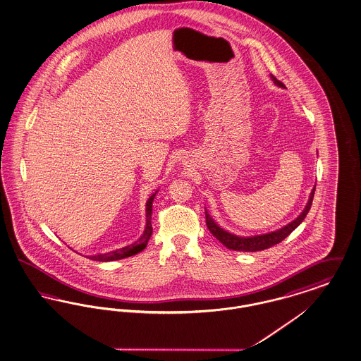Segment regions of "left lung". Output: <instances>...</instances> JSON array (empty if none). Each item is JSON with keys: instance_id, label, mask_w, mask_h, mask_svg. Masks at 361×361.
Listing matches in <instances>:
<instances>
[{"instance_id": "left-lung-1", "label": "left lung", "mask_w": 361, "mask_h": 361, "mask_svg": "<svg viewBox=\"0 0 361 361\" xmlns=\"http://www.w3.org/2000/svg\"><path fill=\"white\" fill-rule=\"evenodd\" d=\"M270 78L274 82V85L285 88V85L282 82H279L274 75H270ZM314 190H316V187L313 188V190H312V193L309 196V200L306 202V205H305L302 212L300 214V216L294 219L291 223H288L285 227H282V228H279L276 231L263 233V235H254V236H238V235H233L231 232L226 231L221 227H219V224L215 223V220L211 217V215L208 214V211L205 209L207 227H208L209 232L216 238L221 245H226L227 248L233 250V251H245V252L250 251V252H254V251H262V250L270 248L271 245L281 243L285 238H288V235L302 223L303 219L306 217L310 207H312V202H313V197H314Z\"/></svg>"}]
</instances>
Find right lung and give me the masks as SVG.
Wrapping results in <instances>:
<instances>
[{"mask_svg": "<svg viewBox=\"0 0 361 361\" xmlns=\"http://www.w3.org/2000/svg\"><path fill=\"white\" fill-rule=\"evenodd\" d=\"M156 193L157 192H154L146 202V227H145L144 233L141 235V238L137 242H134L133 245L122 247V248L116 250V251L106 252V254H98V255H94V257H90V258L92 260H98V262H111V260L129 258V257H133V255L141 252L147 245V242L152 236V232H153V228H152V209H153V200L156 197Z\"/></svg>", "mask_w": 361, "mask_h": 361, "instance_id": "right-lung-1", "label": "right lung"}]
</instances>
